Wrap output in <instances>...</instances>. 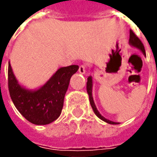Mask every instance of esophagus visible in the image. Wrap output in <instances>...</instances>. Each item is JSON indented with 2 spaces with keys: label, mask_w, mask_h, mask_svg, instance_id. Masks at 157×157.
<instances>
[{
  "label": "esophagus",
  "mask_w": 157,
  "mask_h": 157,
  "mask_svg": "<svg viewBox=\"0 0 157 157\" xmlns=\"http://www.w3.org/2000/svg\"><path fill=\"white\" fill-rule=\"evenodd\" d=\"M86 66L84 65H82L79 66V72L81 73V74H85L86 73Z\"/></svg>",
  "instance_id": "1"
}]
</instances>
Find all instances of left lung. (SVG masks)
Wrapping results in <instances>:
<instances>
[{"label":"left lung","mask_w":157,"mask_h":157,"mask_svg":"<svg viewBox=\"0 0 157 157\" xmlns=\"http://www.w3.org/2000/svg\"><path fill=\"white\" fill-rule=\"evenodd\" d=\"M129 44L132 45V46H134L135 48H138L139 49H140L142 52H143V54L145 55V47H144V45L142 44V42L140 40L137 36L135 35V33L133 32L132 30H130V33H129ZM92 77L91 76H89L88 78H87V82H86V91H87V93H88L89 95V100H90V103H91V106H92V109H93V111L95 113V114L100 119H102L106 123H109L110 124H118L117 123L115 122H113L110 121L109 119H107L105 118L103 116H102L100 114V113L98 112V110L97 109V107H96L95 103H94V101H93V98H92Z\"/></svg>","instance_id":"obj_1"}]
</instances>
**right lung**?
Here are the masks:
<instances>
[{"label":"right lung","mask_w":157,"mask_h":157,"mask_svg":"<svg viewBox=\"0 0 157 157\" xmlns=\"http://www.w3.org/2000/svg\"><path fill=\"white\" fill-rule=\"evenodd\" d=\"M78 69L76 65L59 68L39 90L29 91L17 83L9 64L10 97L17 109L28 121L37 125L48 124L60 115L71 77Z\"/></svg>","instance_id":"right-lung-1"}]
</instances>
